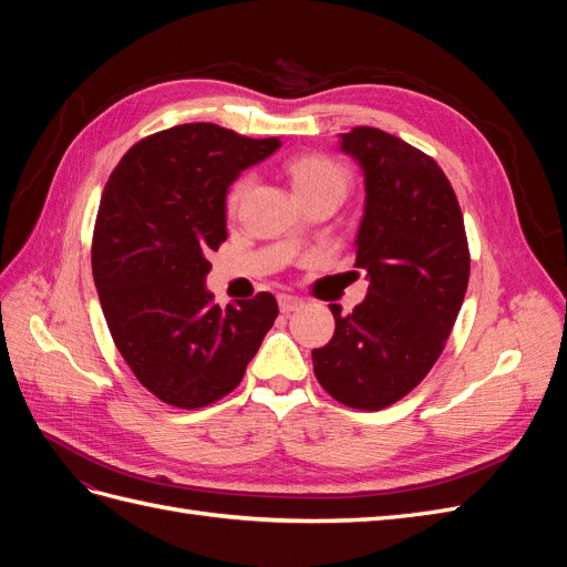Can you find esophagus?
Masks as SVG:
<instances>
[{
    "label": "esophagus",
    "mask_w": 567,
    "mask_h": 567,
    "mask_svg": "<svg viewBox=\"0 0 567 567\" xmlns=\"http://www.w3.org/2000/svg\"><path fill=\"white\" fill-rule=\"evenodd\" d=\"M279 307H281V312H284V315H290V312L300 310V307H302V300H300L298 296H279Z\"/></svg>",
    "instance_id": "34e87169"
}]
</instances>
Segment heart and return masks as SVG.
I'll use <instances>...</instances> for the list:
<instances>
[{
  "mask_svg": "<svg viewBox=\"0 0 567 567\" xmlns=\"http://www.w3.org/2000/svg\"><path fill=\"white\" fill-rule=\"evenodd\" d=\"M288 175L293 179L296 192L302 200L315 198V196H336L338 200H342L352 182L350 169L340 161L323 156V153H307V156L293 158L288 163ZM250 184H252V175H241L229 184L227 196H225V205L229 213L241 205Z\"/></svg>",
  "mask_w": 567,
  "mask_h": 567,
  "instance_id": "heart-1",
  "label": "heart"
}]
</instances>
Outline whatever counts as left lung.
Wrapping results in <instances>:
<instances>
[{
    "label": "left lung",
    "mask_w": 567,
    "mask_h": 567,
    "mask_svg": "<svg viewBox=\"0 0 567 567\" xmlns=\"http://www.w3.org/2000/svg\"><path fill=\"white\" fill-rule=\"evenodd\" d=\"M340 148L364 169L354 267L369 290L350 315L331 305L336 333L312 362L333 400L381 411L406 398L447 346L468 288V238L454 188L427 153L375 127L342 134Z\"/></svg>",
    "instance_id": "left-lung-1"
}]
</instances>
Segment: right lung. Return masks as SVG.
<instances>
[{"label": "right lung", "mask_w": 567, "mask_h": 567, "mask_svg": "<svg viewBox=\"0 0 567 567\" xmlns=\"http://www.w3.org/2000/svg\"><path fill=\"white\" fill-rule=\"evenodd\" d=\"M277 136L250 140L188 123L136 142L111 173L92 236V274L109 331L134 379L169 406L215 404L244 381L277 298L221 310L205 290L208 255L227 241L225 196Z\"/></svg>", "instance_id": "right-lung-1"}]
</instances>
